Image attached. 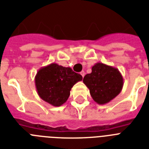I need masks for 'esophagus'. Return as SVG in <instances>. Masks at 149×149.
I'll list each match as a JSON object with an SVG mask.
<instances>
[{"label":"esophagus","mask_w":149,"mask_h":149,"mask_svg":"<svg viewBox=\"0 0 149 149\" xmlns=\"http://www.w3.org/2000/svg\"><path fill=\"white\" fill-rule=\"evenodd\" d=\"M80 74H81V76H82V77H84V76H85V72H84V71H82V72H80Z\"/></svg>","instance_id":"obj_1"}]
</instances>
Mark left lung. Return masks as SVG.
Listing matches in <instances>:
<instances>
[{"mask_svg":"<svg viewBox=\"0 0 149 149\" xmlns=\"http://www.w3.org/2000/svg\"><path fill=\"white\" fill-rule=\"evenodd\" d=\"M92 98L99 105L109 102L122 91L123 78L118 69L102 63L92 67V72L83 78Z\"/></svg>","mask_w":149,"mask_h":149,"instance_id":"1","label":"left lung"}]
</instances>
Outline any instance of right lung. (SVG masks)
Masks as SVG:
<instances>
[{
  "instance_id": "1",
  "label": "right lung",
  "mask_w": 149,
  "mask_h": 149,
  "mask_svg": "<svg viewBox=\"0 0 149 149\" xmlns=\"http://www.w3.org/2000/svg\"><path fill=\"white\" fill-rule=\"evenodd\" d=\"M83 79L70 67L51 63L40 68L35 77V86L40 97L54 106L66 102L72 87Z\"/></svg>"
}]
</instances>
